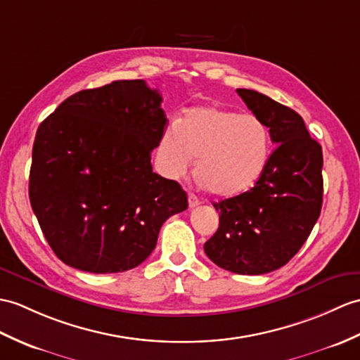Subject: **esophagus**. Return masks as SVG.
<instances>
[{"label":"esophagus","instance_id":"1","mask_svg":"<svg viewBox=\"0 0 360 360\" xmlns=\"http://www.w3.org/2000/svg\"><path fill=\"white\" fill-rule=\"evenodd\" d=\"M199 204H200V200L198 199V196L193 195V193H190V195H188V205H190V208H195V207H198Z\"/></svg>","mask_w":360,"mask_h":360}]
</instances>
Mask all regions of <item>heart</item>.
I'll list each match as a JSON object with an SVG mask.
<instances>
[{"instance_id": "1", "label": "heart", "mask_w": 360, "mask_h": 360, "mask_svg": "<svg viewBox=\"0 0 360 360\" xmlns=\"http://www.w3.org/2000/svg\"><path fill=\"white\" fill-rule=\"evenodd\" d=\"M270 131L256 115L216 105L186 112L162 133L158 153L164 170L181 178L196 158L195 174L213 195L236 196L255 186L269 164Z\"/></svg>"}]
</instances>
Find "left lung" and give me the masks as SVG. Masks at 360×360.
I'll list each match as a JSON object with an SVG mask.
<instances>
[{"label":"left lung","mask_w":360,"mask_h":360,"mask_svg":"<svg viewBox=\"0 0 360 360\" xmlns=\"http://www.w3.org/2000/svg\"><path fill=\"white\" fill-rule=\"evenodd\" d=\"M276 144L262 176L245 193L213 204L218 231L204 244L216 265L238 274H265L293 257L322 208V147L302 116L256 90L238 89Z\"/></svg>","instance_id":"8db88e82"}]
</instances>
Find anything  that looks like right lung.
Instances as JSON below:
<instances>
[{"label":"right lung","instance_id":"1","mask_svg":"<svg viewBox=\"0 0 360 360\" xmlns=\"http://www.w3.org/2000/svg\"><path fill=\"white\" fill-rule=\"evenodd\" d=\"M160 91L146 81L81 90L39 124L29 198L53 253L77 270L135 269L162 224L188 207L176 181L153 173L167 125Z\"/></svg>","mask_w":360,"mask_h":360}]
</instances>
